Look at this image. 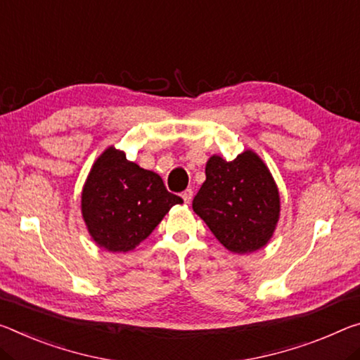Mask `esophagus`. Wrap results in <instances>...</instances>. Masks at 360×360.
Wrapping results in <instances>:
<instances>
[{
	"instance_id": "obj_1",
	"label": "esophagus",
	"mask_w": 360,
	"mask_h": 360,
	"mask_svg": "<svg viewBox=\"0 0 360 360\" xmlns=\"http://www.w3.org/2000/svg\"><path fill=\"white\" fill-rule=\"evenodd\" d=\"M193 197V191L192 189H186L184 192H182V200H184L186 203H191Z\"/></svg>"
}]
</instances>
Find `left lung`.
<instances>
[{"instance_id":"1","label":"left lung","mask_w":360,"mask_h":360,"mask_svg":"<svg viewBox=\"0 0 360 360\" xmlns=\"http://www.w3.org/2000/svg\"><path fill=\"white\" fill-rule=\"evenodd\" d=\"M205 174L192 208L214 237L238 255L266 247L281 218V195L258 153L245 150L232 162L211 155Z\"/></svg>"}]
</instances>
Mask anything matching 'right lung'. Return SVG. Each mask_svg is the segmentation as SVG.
Returning a JSON list of instances; mask_svg holds the SVG:
<instances>
[{
    "mask_svg": "<svg viewBox=\"0 0 360 360\" xmlns=\"http://www.w3.org/2000/svg\"><path fill=\"white\" fill-rule=\"evenodd\" d=\"M182 198L153 171L110 146L96 158L82 191V216L99 248L127 253L150 236Z\"/></svg>",
    "mask_w": 360,
    "mask_h": 360,
    "instance_id": "obj_1",
    "label": "right lung"
}]
</instances>
